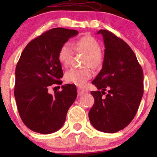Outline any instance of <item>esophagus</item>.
<instances>
[{
	"label": "esophagus",
	"mask_w": 157,
	"mask_h": 157,
	"mask_svg": "<svg viewBox=\"0 0 157 157\" xmlns=\"http://www.w3.org/2000/svg\"><path fill=\"white\" fill-rule=\"evenodd\" d=\"M87 92V91L86 90H85L83 89H81V88H78V89H77V94H78V96H81V95H82L83 94Z\"/></svg>",
	"instance_id": "obj_1"
}]
</instances>
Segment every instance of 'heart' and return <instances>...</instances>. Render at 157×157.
I'll return each instance as SVG.
<instances>
[{
    "label": "heart",
    "mask_w": 157,
    "mask_h": 157,
    "mask_svg": "<svg viewBox=\"0 0 157 157\" xmlns=\"http://www.w3.org/2000/svg\"><path fill=\"white\" fill-rule=\"evenodd\" d=\"M74 51L86 54L83 60L85 66L93 68L100 67L103 60V55L100 50V43L91 35H85L74 41ZM68 43L63 44L58 51L57 58L59 62L65 67L70 64L73 55V50ZM92 77V72L89 68H71L65 74V80L68 83L82 86Z\"/></svg>",
    "instance_id": "heart-1"
}]
</instances>
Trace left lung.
Segmentation results:
<instances>
[{"label":"left lung","mask_w":157,"mask_h":157,"mask_svg":"<svg viewBox=\"0 0 157 157\" xmlns=\"http://www.w3.org/2000/svg\"><path fill=\"white\" fill-rule=\"evenodd\" d=\"M97 34L103 37L105 54L101 71L92 81L98 91H91L94 103L89 117L97 130L116 133L125 128L137 112L144 92L143 71L125 41L108 30Z\"/></svg>","instance_id":"obj_1"}]
</instances>
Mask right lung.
Here are the masks:
<instances>
[{"label":"right lung","mask_w":157,"mask_h":157,"mask_svg":"<svg viewBox=\"0 0 157 157\" xmlns=\"http://www.w3.org/2000/svg\"><path fill=\"white\" fill-rule=\"evenodd\" d=\"M77 34V30L52 29L30 41L17 62L16 104L23 123L35 132L48 134L58 131L76 99L75 85L62 86V91L53 95L48 90L53 84L60 85L63 76L57 58L60 46Z\"/></svg>","instance_id":"right-lung-1"}]
</instances>
